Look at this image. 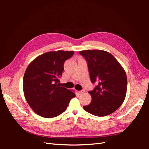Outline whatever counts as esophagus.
Wrapping results in <instances>:
<instances>
[{
  "label": "esophagus",
  "instance_id": "obj_1",
  "mask_svg": "<svg viewBox=\"0 0 149 149\" xmlns=\"http://www.w3.org/2000/svg\"><path fill=\"white\" fill-rule=\"evenodd\" d=\"M84 90H81V91H79L78 93L79 94H83L84 93Z\"/></svg>",
  "mask_w": 149,
  "mask_h": 149
}]
</instances>
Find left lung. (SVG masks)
<instances>
[{
  "label": "left lung",
  "instance_id": "8db88e82",
  "mask_svg": "<svg viewBox=\"0 0 149 149\" xmlns=\"http://www.w3.org/2000/svg\"><path fill=\"white\" fill-rule=\"evenodd\" d=\"M88 62L90 78L97 86L88 93L92 97L84 109L96 116H106L116 111L123 103L127 93L125 71L109 52L96 49L79 52Z\"/></svg>",
  "mask_w": 149,
  "mask_h": 149
}]
</instances>
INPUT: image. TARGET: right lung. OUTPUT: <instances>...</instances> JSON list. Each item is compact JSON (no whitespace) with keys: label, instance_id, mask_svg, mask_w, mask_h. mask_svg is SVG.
<instances>
[{"label":"right lung","instance_id":"1","mask_svg":"<svg viewBox=\"0 0 149 149\" xmlns=\"http://www.w3.org/2000/svg\"><path fill=\"white\" fill-rule=\"evenodd\" d=\"M74 51H54L39 55L29 65L23 81L24 96L38 115L52 118L65 112L75 94L59 86L64 63Z\"/></svg>","mask_w":149,"mask_h":149}]
</instances>
